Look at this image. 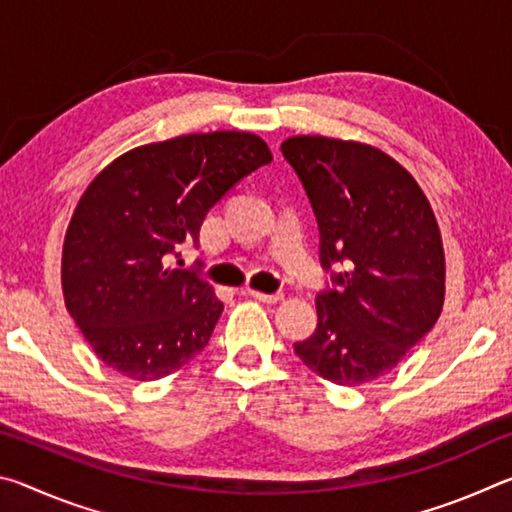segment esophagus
Returning a JSON list of instances; mask_svg holds the SVG:
<instances>
[{
	"instance_id": "34e87169",
	"label": "esophagus",
	"mask_w": 512,
	"mask_h": 512,
	"mask_svg": "<svg viewBox=\"0 0 512 512\" xmlns=\"http://www.w3.org/2000/svg\"><path fill=\"white\" fill-rule=\"evenodd\" d=\"M246 293L248 296H253V298H257V300H262V302H280V300H284V293H264V291H257V289H246Z\"/></svg>"
}]
</instances>
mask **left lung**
Listing matches in <instances>:
<instances>
[{
	"label": "left lung",
	"instance_id": "obj_1",
	"mask_svg": "<svg viewBox=\"0 0 512 512\" xmlns=\"http://www.w3.org/2000/svg\"><path fill=\"white\" fill-rule=\"evenodd\" d=\"M314 207L320 264L318 327L293 345L327 381L361 386L391 372L436 325L445 300L443 239L427 196L375 146L298 135L282 142ZM345 263L334 274L331 266Z\"/></svg>",
	"mask_w": 512,
	"mask_h": 512
}]
</instances>
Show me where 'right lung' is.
Wrapping results in <instances>:
<instances>
[{
  "instance_id": "right-lung-1",
  "label": "right lung",
  "mask_w": 512,
  "mask_h": 512,
  "mask_svg": "<svg viewBox=\"0 0 512 512\" xmlns=\"http://www.w3.org/2000/svg\"><path fill=\"white\" fill-rule=\"evenodd\" d=\"M273 160L262 137L180 135L110 162L85 189L63 246L69 316L97 357L137 381L162 379L201 352L223 302L194 268L203 219L248 173Z\"/></svg>"
}]
</instances>
